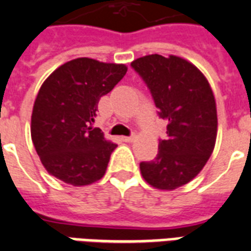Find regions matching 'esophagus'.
<instances>
[{
	"label": "esophagus",
	"mask_w": 251,
	"mask_h": 251,
	"mask_svg": "<svg viewBox=\"0 0 251 251\" xmlns=\"http://www.w3.org/2000/svg\"><path fill=\"white\" fill-rule=\"evenodd\" d=\"M121 139L124 142H131L134 139V135H130V137H122Z\"/></svg>",
	"instance_id": "obj_1"
}]
</instances>
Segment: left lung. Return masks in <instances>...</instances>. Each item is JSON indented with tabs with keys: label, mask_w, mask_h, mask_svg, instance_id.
I'll use <instances>...</instances> for the list:
<instances>
[{
	"label": "left lung",
	"mask_w": 251,
	"mask_h": 251,
	"mask_svg": "<svg viewBox=\"0 0 251 251\" xmlns=\"http://www.w3.org/2000/svg\"><path fill=\"white\" fill-rule=\"evenodd\" d=\"M167 122L159 152L142 161L143 178L161 190H173L194 178L214 151L218 116L210 84L194 65L176 56L150 54L131 62Z\"/></svg>",
	"instance_id": "1"
}]
</instances>
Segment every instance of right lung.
Here are the masks:
<instances>
[{
	"mask_svg": "<svg viewBox=\"0 0 251 251\" xmlns=\"http://www.w3.org/2000/svg\"><path fill=\"white\" fill-rule=\"evenodd\" d=\"M125 65L76 58L54 70L33 104L31 137L45 169L73 186L104 176L117 147L94 127L99 100L125 76Z\"/></svg>",
	"mask_w": 251,
	"mask_h": 251,
	"instance_id": "obj_1",
	"label": "right lung"
}]
</instances>
